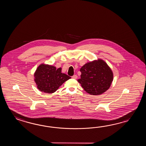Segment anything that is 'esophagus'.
<instances>
[{
  "instance_id": "34e87169",
  "label": "esophagus",
  "mask_w": 146,
  "mask_h": 146,
  "mask_svg": "<svg viewBox=\"0 0 146 146\" xmlns=\"http://www.w3.org/2000/svg\"><path fill=\"white\" fill-rule=\"evenodd\" d=\"M72 78L74 79H76L77 78V76L76 74H74L73 76H72Z\"/></svg>"
}]
</instances>
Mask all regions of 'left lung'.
Instances as JSON below:
<instances>
[{
  "label": "left lung",
  "mask_w": 146,
  "mask_h": 146,
  "mask_svg": "<svg viewBox=\"0 0 146 146\" xmlns=\"http://www.w3.org/2000/svg\"><path fill=\"white\" fill-rule=\"evenodd\" d=\"M78 81L91 95L99 96L109 89L113 80V73L106 62L101 59L87 62L80 69Z\"/></svg>",
  "instance_id": "1"
}]
</instances>
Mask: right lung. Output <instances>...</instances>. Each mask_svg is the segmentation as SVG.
<instances>
[{"label": "right lung", "instance_id": "1", "mask_svg": "<svg viewBox=\"0 0 146 146\" xmlns=\"http://www.w3.org/2000/svg\"><path fill=\"white\" fill-rule=\"evenodd\" d=\"M34 81L37 89L44 93L55 92L65 81L71 77L62 72V68L42 64L34 74Z\"/></svg>", "mask_w": 146, "mask_h": 146}]
</instances>
